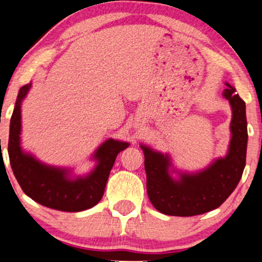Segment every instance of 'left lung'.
Segmentation results:
<instances>
[{"label":"left lung","instance_id":"1","mask_svg":"<svg viewBox=\"0 0 262 262\" xmlns=\"http://www.w3.org/2000/svg\"><path fill=\"white\" fill-rule=\"evenodd\" d=\"M228 89L223 97L229 100L232 116L230 122V142L224 157H218L206 167L196 171L179 169L169 153L140 145L145 156L147 195L156 210L167 215L191 217L215 210L235 190L246 166L247 130L246 103Z\"/></svg>","mask_w":262,"mask_h":262}]
</instances>
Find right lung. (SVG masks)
Wrapping results in <instances>:
<instances>
[{
    "label": "right lung",
    "instance_id": "add662e5",
    "mask_svg": "<svg viewBox=\"0 0 262 262\" xmlns=\"http://www.w3.org/2000/svg\"><path fill=\"white\" fill-rule=\"evenodd\" d=\"M32 82L19 90L9 125L8 155L14 176L27 196L52 210L81 212L96 206L104 190L118 153L129 142L106 139L91 155L93 169L76 175L74 167L55 166L41 162L21 146V105Z\"/></svg>",
    "mask_w": 262,
    "mask_h": 262
}]
</instances>
